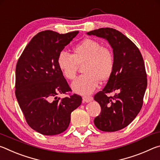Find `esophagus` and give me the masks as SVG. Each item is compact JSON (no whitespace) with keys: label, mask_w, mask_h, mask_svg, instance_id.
Masks as SVG:
<instances>
[{"label":"esophagus","mask_w":160,"mask_h":160,"mask_svg":"<svg viewBox=\"0 0 160 160\" xmlns=\"http://www.w3.org/2000/svg\"><path fill=\"white\" fill-rule=\"evenodd\" d=\"M82 99H83V101H84V102H89L92 101V100L93 99V98H92V96L85 95V96H83V97H82Z\"/></svg>","instance_id":"34e87169"}]
</instances>
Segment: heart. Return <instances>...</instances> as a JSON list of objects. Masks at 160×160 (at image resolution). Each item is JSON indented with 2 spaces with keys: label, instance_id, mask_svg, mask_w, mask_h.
<instances>
[{
  "label": "heart",
  "instance_id": "obj_1",
  "mask_svg": "<svg viewBox=\"0 0 160 160\" xmlns=\"http://www.w3.org/2000/svg\"><path fill=\"white\" fill-rule=\"evenodd\" d=\"M57 64L64 77L73 80L79 66H83V74L74 81L72 88L75 92L88 94L95 90L100 82L112 76L115 66L112 51L103 47L97 40L86 39L72 48V54L66 51L59 53Z\"/></svg>",
  "mask_w": 160,
  "mask_h": 160
}]
</instances>
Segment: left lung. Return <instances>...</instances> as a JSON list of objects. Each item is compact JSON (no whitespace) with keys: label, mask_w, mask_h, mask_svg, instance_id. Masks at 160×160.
Segmentation results:
<instances>
[{"label":"left lung","mask_w":160,"mask_h":160,"mask_svg":"<svg viewBox=\"0 0 160 160\" xmlns=\"http://www.w3.org/2000/svg\"><path fill=\"white\" fill-rule=\"evenodd\" d=\"M88 34L104 38L113 48L114 69L106 86L94 97L101 107L94 123L100 131H117L128 126L142 107L148 85L144 61L136 45L115 29L100 28ZM109 93L115 95L108 96Z\"/></svg>","instance_id":"obj_1"}]
</instances>
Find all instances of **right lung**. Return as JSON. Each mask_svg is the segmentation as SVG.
Instances as JSON below:
<instances>
[{
	"label": "right lung",
	"mask_w": 160,
	"mask_h": 160,
	"mask_svg": "<svg viewBox=\"0 0 160 160\" xmlns=\"http://www.w3.org/2000/svg\"><path fill=\"white\" fill-rule=\"evenodd\" d=\"M78 32H39L18 61L16 98L28 125L42 135H54L66 131L72 112L82 103V97L76 94L63 99L56 97L71 92L58 66L57 58Z\"/></svg>",
	"instance_id": "obj_1"
}]
</instances>
